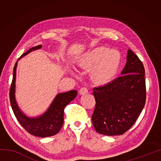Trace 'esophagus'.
<instances>
[{
	"label": "esophagus",
	"mask_w": 161,
	"mask_h": 161,
	"mask_svg": "<svg viewBox=\"0 0 161 161\" xmlns=\"http://www.w3.org/2000/svg\"><path fill=\"white\" fill-rule=\"evenodd\" d=\"M88 93V90L86 87H81V88L80 89V94L81 95H84Z\"/></svg>",
	"instance_id": "34e87169"
}]
</instances>
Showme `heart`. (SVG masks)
<instances>
[{
  "label": "heart",
  "instance_id": "1",
  "mask_svg": "<svg viewBox=\"0 0 161 161\" xmlns=\"http://www.w3.org/2000/svg\"><path fill=\"white\" fill-rule=\"evenodd\" d=\"M120 62L121 54L117 50L97 47L81 54L78 64L84 67H94L92 71L94 80L99 84H106L116 75Z\"/></svg>",
  "mask_w": 161,
  "mask_h": 161
}]
</instances>
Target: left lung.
<instances>
[{
    "mask_svg": "<svg viewBox=\"0 0 161 161\" xmlns=\"http://www.w3.org/2000/svg\"><path fill=\"white\" fill-rule=\"evenodd\" d=\"M121 75L106 85L93 89L96 105L92 120L100 134H123L135 123L145 106V69L130 50H128L126 64Z\"/></svg>",
    "mask_w": 161,
    "mask_h": 161,
    "instance_id": "obj_1",
    "label": "left lung"
}]
</instances>
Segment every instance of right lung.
Listing matches in <instances>:
<instances>
[{
	"label": "right lung",
	"instance_id": "obj_1",
	"mask_svg": "<svg viewBox=\"0 0 161 161\" xmlns=\"http://www.w3.org/2000/svg\"><path fill=\"white\" fill-rule=\"evenodd\" d=\"M41 45L30 49L22 54L20 59L32 51L39 50ZM18 61L13 68V77L10 89V102L15 116L20 125L31 135L37 137H49L54 136L60 130L64 123V108L77 95V92L72 90L64 93H59L54 97L47 110L42 115L37 117H29L24 114L19 107L15 99V80L16 68Z\"/></svg>",
	"mask_w": 161,
	"mask_h": 161
}]
</instances>
